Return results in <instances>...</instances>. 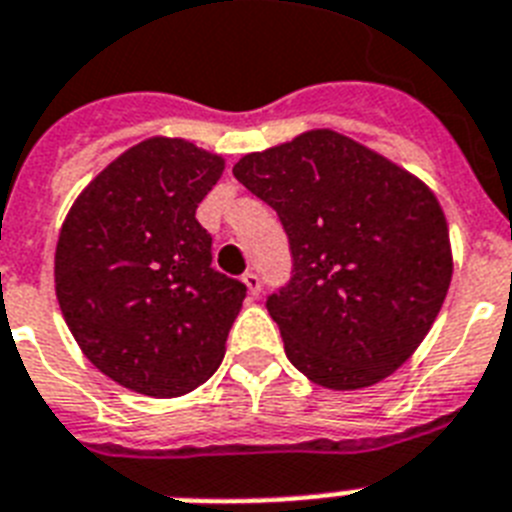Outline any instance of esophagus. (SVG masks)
<instances>
[{"mask_svg": "<svg viewBox=\"0 0 512 512\" xmlns=\"http://www.w3.org/2000/svg\"><path fill=\"white\" fill-rule=\"evenodd\" d=\"M242 281H244V286H247V292L252 294V297H257V294H260V276H257L255 270H247V273L242 276Z\"/></svg>", "mask_w": 512, "mask_h": 512, "instance_id": "34e87169", "label": "esophagus"}]
</instances>
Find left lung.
Returning <instances> with one entry per match:
<instances>
[{"instance_id": "left-lung-1", "label": "left lung", "mask_w": 512, "mask_h": 512, "mask_svg": "<svg viewBox=\"0 0 512 512\" xmlns=\"http://www.w3.org/2000/svg\"><path fill=\"white\" fill-rule=\"evenodd\" d=\"M234 176L289 236L292 281L265 305L294 368L336 392L392 376L429 334L452 281L434 191L328 128L244 155Z\"/></svg>"}]
</instances>
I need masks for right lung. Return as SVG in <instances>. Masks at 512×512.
<instances>
[{
  "instance_id": "1",
  "label": "right lung",
  "mask_w": 512,
  "mask_h": 512,
  "mask_svg": "<svg viewBox=\"0 0 512 512\" xmlns=\"http://www.w3.org/2000/svg\"><path fill=\"white\" fill-rule=\"evenodd\" d=\"M223 157L152 136L112 160L70 207L54 292L78 347L107 378L147 397H181L226 355L247 286L213 268L197 207Z\"/></svg>"
}]
</instances>
